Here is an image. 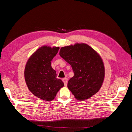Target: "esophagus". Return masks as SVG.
Segmentation results:
<instances>
[{"label":"esophagus","mask_w":132,"mask_h":132,"mask_svg":"<svg viewBox=\"0 0 132 132\" xmlns=\"http://www.w3.org/2000/svg\"><path fill=\"white\" fill-rule=\"evenodd\" d=\"M62 80H63L64 84V85L66 86L67 85V82H68L67 78H64V79H62Z\"/></svg>","instance_id":"34e87169"}]
</instances>
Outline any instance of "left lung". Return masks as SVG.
<instances>
[{
  "mask_svg": "<svg viewBox=\"0 0 132 132\" xmlns=\"http://www.w3.org/2000/svg\"><path fill=\"white\" fill-rule=\"evenodd\" d=\"M59 55L72 68L74 75L68 87L79 101L90 98L101 89L104 80V64L100 54L86 43L62 47Z\"/></svg>",
  "mask_w": 132,
  "mask_h": 132,
  "instance_id": "8db88e82",
  "label": "left lung"
}]
</instances>
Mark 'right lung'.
I'll return each mask as SVG.
<instances>
[{
	"instance_id": "add662e5",
	"label": "right lung",
	"mask_w": 132,
	"mask_h": 132,
	"mask_svg": "<svg viewBox=\"0 0 132 132\" xmlns=\"http://www.w3.org/2000/svg\"><path fill=\"white\" fill-rule=\"evenodd\" d=\"M59 47L43 46L32 54L26 64L24 77L28 89L35 96L52 101L58 91L64 86L57 79L51 61L58 53Z\"/></svg>"
}]
</instances>
